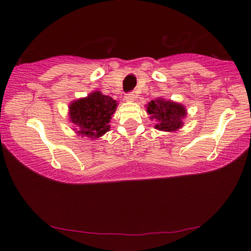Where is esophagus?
<instances>
[{"label":"esophagus","instance_id":"34e87169","mask_svg":"<svg viewBox=\"0 0 251 251\" xmlns=\"http://www.w3.org/2000/svg\"><path fill=\"white\" fill-rule=\"evenodd\" d=\"M135 98H136V96H135V94H133V92H129V94H126L125 96V99L126 101H133V100H135Z\"/></svg>","mask_w":251,"mask_h":251}]
</instances>
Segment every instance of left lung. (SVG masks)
I'll use <instances>...</instances> for the list:
<instances>
[{"label":"left lung","instance_id":"left-lung-1","mask_svg":"<svg viewBox=\"0 0 251 251\" xmlns=\"http://www.w3.org/2000/svg\"><path fill=\"white\" fill-rule=\"evenodd\" d=\"M150 118L155 120V129L161 131H177L183 126V119L186 116V109L183 105L171 100L157 98L147 105Z\"/></svg>","mask_w":251,"mask_h":251}]
</instances>
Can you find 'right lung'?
<instances>
[{"mask_svg":"<svg viewBox=\"0 0 251 251\" xmlns=\"http://www.w3.org/2000/svg\"><path fill=\"white\" fill-rule=\"evenodd\" d=\"M118 102L100 91L91 92L88 97L77 99L70 105V119L77 135L97 139L111 128L109 121Z\"/></svg>","mask_w":251,"mask_h":251,"instance_id":"1","label":"right lung"}]
</instances>
